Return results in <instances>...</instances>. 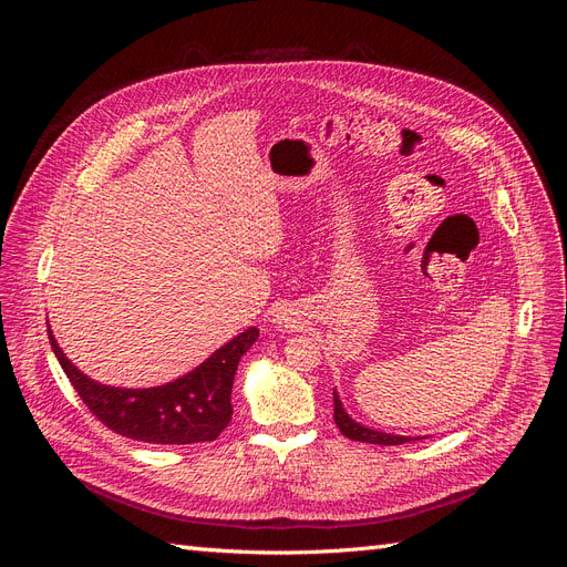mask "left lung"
I'll return each instance as SVG.
<instances>
[{"label":"left lung","mask_w":567,"mask_h":567,"mask_svg":"<svg viewBox=\"0 0 567 567\" xmlns=\"http://www.w3.org/2000/svg\"><path fill=\"white\" fill-rule=\"evenodd\" d=\"M333 421L340 427V433L357 440V442H369V444H404L411 440H419V437H406V435H392V433H381V431H373V427H367L362 423H357L346 406H342L338 392L333 390Z\"/></svg>","instance_id":"8db88e82"}]
</instances>
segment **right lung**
<instances>
[{
    "instance_id": "1",
    "label": "right lung",
    "mask_w": 567,
    "mask_h": 567,
    "mask_svg": "<svg viewBox=\"0 0 567 567\" xmlns=\"http://www.w3.org/2000/svg\"><path fill=\"white\" fill-rule=\"evenodd\" d=\"M47 333L61 369L71 379L80 400L113 433L151 444L210 442L231 421V385L241 357L250 350L260 331L250 326L194 371L158 388H113L84 375L63 354L49 329Z\"/></svg>"
}]
</instances>
